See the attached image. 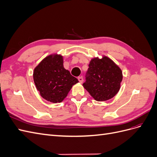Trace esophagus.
Instances as JSON below:
<instances>
[{"label": "esophagus", "mask_w": 157, "mask_h": 157, "mask_svg": "<svg viewBox=\"0 0 157 157\" xmlns=\"http://www.w3.org/2000/svg\"><path fill=\"white\" fill-rule=\"evenodd\" d=\"M78 81H79L80 83H82V81H83V78H82V76H80V77H78Z\"/></svg>", "instance_id": "34e87169"}]
</instances>
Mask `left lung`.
Returning <instances> with one entry per match:
<instances>
[{
	"mask_svg": "<svg viewBox=\"0 0 157 157\" xmlns=\"http://www.w3.org/2000/svg\"><path fill=\"white\" fill-rule=\"evenodd\" d=\"M88 66L84 88L98 101L113 98L121 88V69L106 56L92 59Z\"/></svg>",
	"mask_w": 157,
	"mask_h": 157,
	"instance_id": "1",
	"label": "left lung"
}]
</instances>
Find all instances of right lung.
I'll list each match as a JSON object with an SVG mask.
<instances>
[{"label": "right lung", "instance_id": "add662e5", "mask_svg": "<svg viewBox=\"0 0 157 157\" xmlns=\"http://www.w3.org/2000/svg\"><path fill=\"white\" fill-rule=\"evenodd\" d=\"M33 79L40 96L55 103L62 101L73 85L78 82L63 67V57L57 54L47 56L36 66Z\"/></svg>", "mask_w": 157, "mask_h": 157}]
</instances>
